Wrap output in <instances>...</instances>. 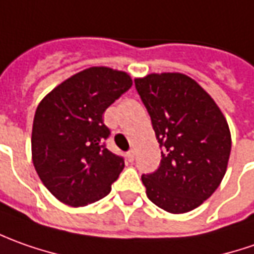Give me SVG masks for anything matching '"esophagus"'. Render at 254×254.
Returning a JSON list of instances; mask_svg holds the SVG:
<instances>
[{"label":"esophagus","mask_w":254,"mask_h":254,"mask_svg":"<svg viewBox=\"0 0 254 254\" xmlns=\"http://www.w3.org/2000/svg\"><path fill=\"white\" fill-rule=\"evenodd\" d=\"M127 160H129V162H130V163H132V162H133V160H135V150H133V149H130V150L127 152Z\"/></svg>","instance_id":"esophagus-1"}]
</instances>
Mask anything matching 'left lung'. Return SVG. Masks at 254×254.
Instances as JSON below:
<instances>
[{
  "label": "left lung",
  "instance_id": "8db88e82",
  "mask_svg": "<svg viewBox=\"0 0 254 254\" xmlns=\"http://www.w3.org/2000/svg\"><path fill=\"white\" fill-rule=\"evenodd\" d=\"M135 87L163 147L159 169L143 174L147 198L170 214H184L214 194L231 154L228 122L211 95L181 73L149 74Z\"/></svg>",
  "mask_w": 254,
  "mask_h": 254
}]
</instances>
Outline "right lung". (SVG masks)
<instances>
[{"instance_id": "add662e5", "label": "right lung", "mask_w": 254, "mask_h": 254, "mask_svg": "<svg viewBox=\"0 0 254 254\" xmlns=\"http://www.w3.org/2000/svg\"><path fill=\"white\" fill-rule=\"evenodd\" d=\"M132 87L125 71L90 67L40 101L32 127V160L45 187L70 206H85L111 191L125 162L105 147L102 115Z\"/></svg>"}]
</instances>
